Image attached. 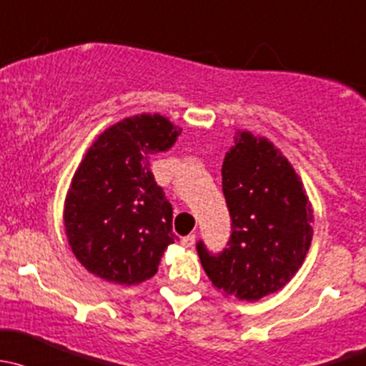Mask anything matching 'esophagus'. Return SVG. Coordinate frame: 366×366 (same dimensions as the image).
<instances>
[{
	"instance_id": "34e87169",
	"label": "esophagus",
	"mask_w": 366,
	"mask_h": 366,
	"mask_svg": "<svg viewBox=\"0 0 366 366\" xmlns=\"http://www.w3.org/2000/svg\"><path fill=\"white\" fill-rule=\"evenodd\" d=\"M195 238H197V236H195V234L184 236V238L182 239V244H183L184 248H192L195 244Z\"/></svg>"
}]
</instances>
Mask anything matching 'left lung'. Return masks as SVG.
Masks as SVG:
<instances>
[{
	"instance_id": "left-lung-1",
	"label": "left lung",
	"mask_w": 366,
	"mask_h": 366,
	"mask_svg": "<svg viewBox=\"0 0 366 366\" xmlns=\"http://www.w3.org/2000/svg\"><path fill=\"white\" fill-rule=\"evenodd\" d=\"M231 238L220 254L197 243L211 284L257 301L277 292L303 264L312 243L310 201L289 160L264 137L238 132L222 165Z\"/></svg>"
}]
</instances>
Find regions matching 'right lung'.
<instances>
[{
  "label": "right lung",
  "mask_w": 366,
  "mask_h": 366,
  "mask_svg": "<svg viewBox=\"0 0 366 366\" xmlns=\"http://www.w3.org/2000/svg\"><path fill=\"white\" fill-rule=\"evenodd\" d=\"M182 128L141 114L99 135L71 178L65 229L71 252L89 273L135 285L158 271L174 243L172 206L149 171V158L176 142Z\"/></svg>",
  "instance_id": "obj_1"
}]
</instances>
